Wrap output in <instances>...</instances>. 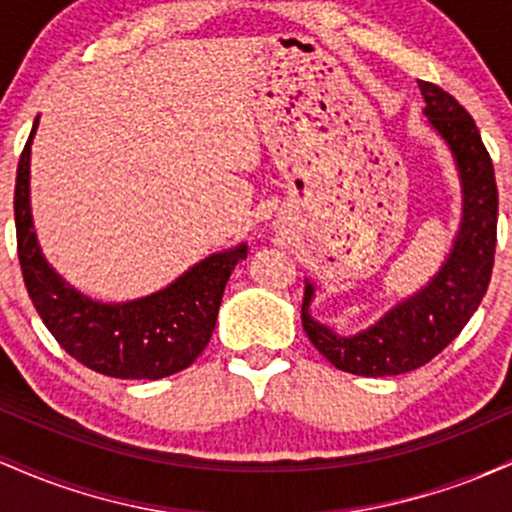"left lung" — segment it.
Returning a JSON list of instances; mask_svg holds the SVG:
<instances>
[{
    "mask_svg": "<svg viewBox=\"0 0 512 512\" xmlns=\"http://www.w3.org/2000/svg\"><path fill=\"white\" fill-rule=\"evenodd\" d=\"M424 115L455 158L462 185V221L448 260L421 291L397 303L368 330L342 337L310 315L315 286L305 281L303 330L334 368L363 378L409 373L448 346L479 308L496 255L498 190L489 151L472 115L448 91L419 81Z\"/></svg>",
    "mask_w": 512,
    "mask_h": 512,
    "instance_id": "left-lung-1",
    "label": "left lung"
}]
</instances>
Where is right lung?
I'll use <instances>...</instances> for the list:
<instances>
[{
  "label": "right lung",
  "instance_id": "1",
  "mask_svg": "<svg viewBox=\"0 0 512 512\" xmlns=\"http://www.w3.org/2000/svg\"><path fill=\"white\" fill-rule=\"evenodd\" d=\"M31 137L16 170V245L28 296L57 344L96 373L158 380L192 366L209 344L223 289L248 245L216 252L163 291L127 303H101L69 286L45 262L31 216Z\"/></svg>",
  "mask_w": 512,
  "mask_h": 512
}]
</instances>
